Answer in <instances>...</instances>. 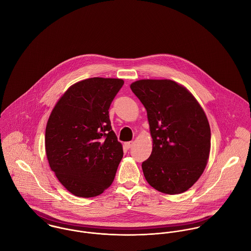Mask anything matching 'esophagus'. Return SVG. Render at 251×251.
<instances>
[{"instance_id": "obj_1", "label": "esophagus", "mask_w": 251, "mask_h": 251, "mask_svg": "<svg viewBox=\"0 0 251 251\" xmlns=\"http://www.w3.org/2000/svg\"><path fill=\"white\" fill-rule=\"evenodd\" d=\"M133 142L132 141H130V142H126V143L124 144V146H125V148L126 149V150H128V149H130L132 146H133Z\"/></svg>"}]
</instances>
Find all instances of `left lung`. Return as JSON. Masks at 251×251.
<instances>
[{
    "label": "left lung",
    "instance_id": "1",
    "mask_svg": "<svg viewBox=\"0 0 251 251\" xmlns=\"http://www.w3.org/2000/svg\"><path fill=\"white\" fill-rule=\"evenodd\" d=\"M147 110L152 151L142 163L145 179L166 194L190 188L203 174L211 150L207 116L177 82L143 79L130 85Z\"/></svg>",
    "mask_w": 251,
    "mask_h": 251
}]
</instances>
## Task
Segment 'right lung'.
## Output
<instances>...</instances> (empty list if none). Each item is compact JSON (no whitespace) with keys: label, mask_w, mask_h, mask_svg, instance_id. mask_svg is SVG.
<instances>
[{"label":"right lung","mask_w":251,"mask_h":251,"mask_svg":"<svg viewBox=\"0 0 251 251\" xmlns=\"http://www.w3.org/2000/svg\"><path fill=\"white\" fill-rule=\"evenodd\" d=\"M124 80L94 77L71 86L58 100L45 129L51 170L73 195L101 194L113 182L123 146L112 130L109 108Z\"/></svg>","instance_id":"1"}]
</instances>
